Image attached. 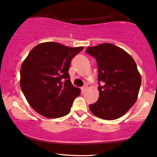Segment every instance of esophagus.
Wrapping results in <instances>:
<instances>
[{"label": "esophagus", "mask_w": 157, "mask_h": 157, "mask_svg": "<svg viewBox=\"0 0 157 157\" xmlns=\"http://www.w3.org/2000/svg\"><path fill=\"white\" fill-rule=\"evenodd\" d=\"M87 88H88L87 85L85 84V85H84V86H83L82 87V90L83 91V92H84V91H86V90H87Z\"/></svg>", "instance_id": "obj_1"}]
</instances>
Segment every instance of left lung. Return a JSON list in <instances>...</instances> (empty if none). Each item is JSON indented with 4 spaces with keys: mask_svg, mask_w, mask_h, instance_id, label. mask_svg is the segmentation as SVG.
I'll list each match as a JSON object with an SVG mask.
<instances>
[{
    "mask_svg": "<svg viewBox=\"0 0 157 157\" xmlns=\"http://www.w3.org/2000/svg\"><path fill=\"white\" fill-rule=\"evenodd\" d=\"M86 53L95 58L98 67L100 95L90 105L91 112L106 120L122 117L136 102L140 87L135 60L124 50L108 43L88 47Z\"/></svg>",
    "mask_w": 157,
    "mask_h": 157,
    "instance_id": "left-lung-1",
    "label": "left lung"
}]
</instances>
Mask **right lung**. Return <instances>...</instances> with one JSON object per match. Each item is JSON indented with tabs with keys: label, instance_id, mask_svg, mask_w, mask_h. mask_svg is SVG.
<instances>
[{
	"label": "right lung",
	"instance_id": "add662e5",
	"mask_svg": "<svg viewBox=\"0 0 157 157\" xmlns=\"http://www.w3.org/2000/svg\"><path fill=\"white\" fill-rule=\"evenodd\" d=\"M84 49L55 42L37 45L20 69V86L37 113L49 119L67 115L81 90L71 84L68 70L72 59Z\"/></svg>",
	"mask_w": 157,
	"mask_h": 157
}]
</instances>
